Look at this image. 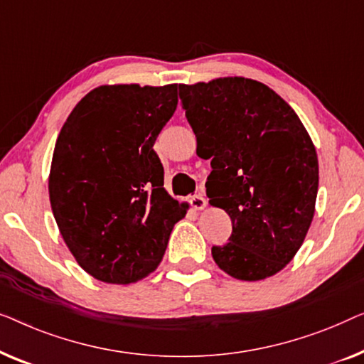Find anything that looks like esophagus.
I'll use <instances>...</instances> for the list:
<instances>
[{"instance_id":"34e87169","label":"esophagus","mask_w":364,"mask_h":364,"mask_svg":"<svg viewBox=\"0 0 364 364\" xmlns=\"http://www.w3.org/2000/svg\"><path fill=\"white\" fill-rule=\"evenodd\" d=\"M189 203H191V206L194 209H198V211H201V209L206 208V198L203 196V194H194V196H191V199H189Z\"/></svg>"}]
</instances>
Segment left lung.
<instances>
[{
    "label": "left lung",
    "mask_w": 364,
    "mask_h": 364,
    "mask_svg": "<svg viewBox=\"0 0 364 364\" xmlns=\"http://www.w3.org/2000/svg\"><path fill=\"white\" fill-rule=\"evenodd\" d=\"M199 158H211L206 193L232 234L214 262L239 280H262L294 259L315 214L318 158L299 115L262 82L224 77L180 85Z\"/></svg>",
    "instance_id": "left-lung-1"
}]
</instances>
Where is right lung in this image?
<instances>
[{"label": "right lung", "instance_id": "1", "mask_svg": "<svg viewBox=\"0 0 364 364\" xmlns=\"http://www.w3.org/2000/svg\"><path fill=\"white\" fill-rule=\"evenodd\" d=\"M178 84L100 85L82 99L55 141L49 199L77 264L107 284H133L165 255L186 208L163 188L153 150L175 114Z\"/></svg>", "mask_w": 364, "mask_h": 364}]
</instances>
